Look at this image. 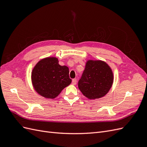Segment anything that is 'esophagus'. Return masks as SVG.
I'll return each instance as SVG.
<instances>
[{
    "instance_id": "obj_1",
    "label": "esophagus",
    "mask_w": 147,
    "mask_h": 147,
    "mask_svg": "<svg viewBox=\"0 0 147 147\" xmlns=\"http://www.w3.org/2000/svg\"><path fill=\"white\" fill-rule=\"evenodd\" d=\"M77 79L76 78H74L72 79V84H74V85H75V84H77Z\"/></svg>"
}]
</instances>
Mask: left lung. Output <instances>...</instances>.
<instances>
[{"instance_id":"obj_1","label":"left lung","mask_w":147,"mask_h":147,"mask_svg":"<svg viewBox=\"0 0 147 147\" xmlns=\"http://www.w3.org/2000/svg\"><path fill=\"white\" fill-rule=\"evenodd\" d=\"M113 75L110 67L102 61H88L78 86L83 94L90 99L104 96L112 87Z\"/></svg>"}]
</instances>
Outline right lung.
<instances>
[{"mask_svg": "<svg viewBox=\"0 0 147 147\" xmlns=\"http://www.w3.org/2000/svg\"><path fill=\"white\" fill-rule=\"evenodd\" d=\"M31 78L35 91L48 99L55 98L72 82L69 68L60 65L58 59L53 57L40 61L34 67Z\"/></svg>", "mask_w": 147, "mask_h": 147, "instance_id": "1", "label": "right lung"}]
</instances>
